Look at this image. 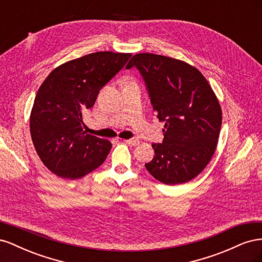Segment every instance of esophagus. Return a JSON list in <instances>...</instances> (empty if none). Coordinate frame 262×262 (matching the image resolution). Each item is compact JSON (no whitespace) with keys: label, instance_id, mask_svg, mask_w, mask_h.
Returning a JSON list of instances; mask_svg holds the SVG:
<instances>
[{"label":"esophagus","instance_id":"esophagus-1","mask_svg":"<svg viewBox=\"0 0 262 262\" xmlns=\"http://www.w3.org/2000/svg\"><path fill=\"white\" fill-rule=\"evenodd\" d=\"M126 144H129V145H133V146H136V145H139L140 144V141L139 140H136V139H126V140H123Z\"/></svg>","mask_w":262,"mask_h":262}]
</instances>
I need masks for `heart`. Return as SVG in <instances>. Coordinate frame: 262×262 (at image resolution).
I'll list each match as a JSON object with an SVG mask.
<instances>
[{"mask_svg":"<svg viewBox=\"0 0 262 262\" xmlns=\"http://www.w3.org/2000/svg\"><path fill=\"white\" fill-rule=\"evenodd\" d=\"M129 82H133V81H129Z\"/></svg>","mask_w":262,"mask_h":262,"instance_id":"b5f03b06","label":"heart"}]
</instances>
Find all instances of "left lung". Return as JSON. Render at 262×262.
Instances as JSON below:
<instances>
[{
  "label": "left lung",
  "mask_w": 262,
  "mask_h": 262,
  "mask_svg": "<svg viewBox=\"0 0 262 262\" xmlns=\"http://www.w3.org/2000/svg\"><path fill=\"white\" fill-rule=\"evenodd\" d=\"M137 67L146 84L164 140L152 144L155 156L147 171L165 185L188 182L207 167L215 152L222 109L202 73L187 62L161 54H134L126 69Z\"/></svg>",
  "instance_id": "left-lung-1"
}]
</instances>
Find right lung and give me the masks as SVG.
Here are the masks:
<instances>
[{
  "label": "right lung",
  "instance_id": "right-lung-1",
  "mask_svg": "<svg viewBox=\"0 0 262 262\" xmlns=\"http://www.w3.org/2000/svg\"><path fill=\"white\" fill-rule=\"evenodd\" d=\"M130 57L112 51L86 54L55 68L39 87L29 119L31 140L57 176L82 178L105 162L112 143L84 131L83 114Z\"/></svg>",
  "mask_w": 262,
  "mask_h": 262
}]
</instances>
